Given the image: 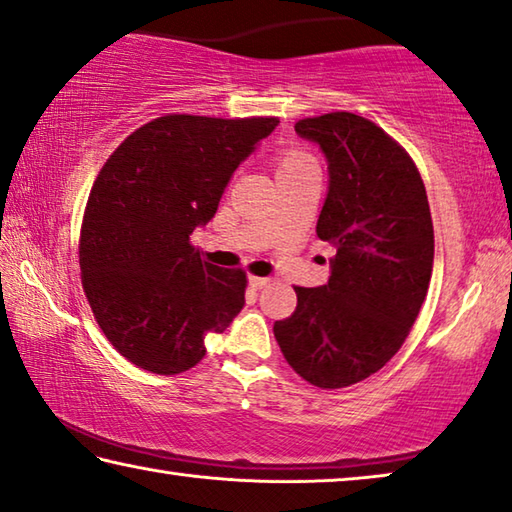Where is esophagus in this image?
<instances>
[{"label":"esophagus","mask_w":512,"mask_h":512,"mask_svg":"<svg viewBox=\"0 0 512 512\" xmlns=\"http://www.w3.org/2000/svg\"><path fill=\"white\" fill-rule=\"evenodd\" d=\"M248 285L253 287V289H262V287L269 285V278H257V275H250Z\"/></svg>","instance_id":"esophagus-1"}]
</instances>
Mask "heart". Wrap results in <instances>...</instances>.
<instances>
[{"label": "heart", "instance_id": "obj_1", "mask_svg": "<svg viewBox=\"0 0 512 512\" xmlns=\"http://www.w3.org/2000/svg\"><path fill=\"white\" fill-rule=\"evenodd\" d=\"M314 166H316V161L310 157V154H307L305 150H298V148L282 150L278 154V159H275V170H278V177L298 173V170L314 168Z\"/></svg>", "mask_w": 512, "mask_h": 512}]
</instances>
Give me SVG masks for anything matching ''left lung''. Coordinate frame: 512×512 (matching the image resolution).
I'll return each mask as SVG.
<instances>
[{"label":"left lung","instance_id":"8db88e82","mask_svg":"<svg viewBox=\"0 0 512 512\" xmlns=\"http://www.w3.org/2000/svg\"><path fill=\"white\" fill-rule=\"evenodd\" d=\"M328 161L316 234L335 248L323 287H296L298 305L275 321L280 351L321 389L360 383L394 358L415 323L433 273L426 186L399 143L348 111L296 123Z\"/></svg>","mask_w":512,"mask_h":512}]
</instances>
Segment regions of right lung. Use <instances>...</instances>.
Returning <instances> with one entry per match:
<instances>
[{
  "label": "right lung",
  "mask_w": 512,
  "mask_h": 512,
  "mask_svg": "<svg viewBox=\"0 0 512 512\" xmlns=\"http://www.w3.org/2000/svg\"><path fill=\"white\" fill-rule=\"evenodd\" d=\"M278 123L170 113L102 166L81 223V285L97 326L136 367L161 376L196 367L209 332L246 305V273L207 264L189 237Z\"/></svg>",
  "instance_id": "1"
}]
</instances>
